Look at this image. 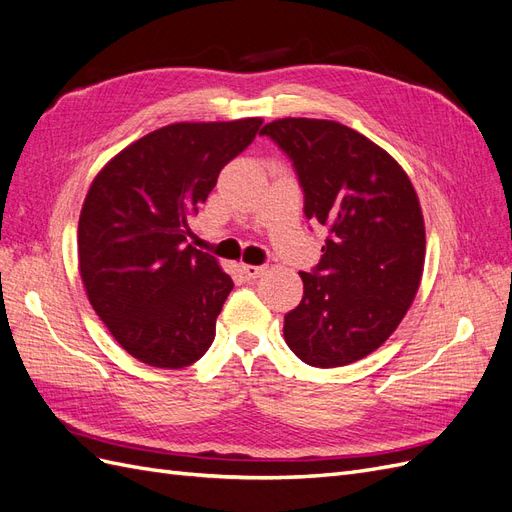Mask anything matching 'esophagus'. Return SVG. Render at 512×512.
Masks as SVG:
<instances>
[{
  "label": "esophagus",
  "instance_id": "1",
  "mask_svg": "<svg viewBox=\"0 0 512 512\" xmlns=\"http://www.w3.org/2000/svg\"><path fill=\"white\" fill-rule=\"evenodd\" d=\"M241 271H243L247 280H256V277H260L262 273L267 271V265H243Z\"/></svg>",
  "mask_w": 512,
  "mask_h": 512
}]
</instances>
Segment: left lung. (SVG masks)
Returning a JSON list of instances; mask_svg holds the SVG:
<instances>
[{
	"instance_id": "left-lung-1",
	"label": "left lung",
	"mask_w": 512,
	"mask_h": 512,
	"mask_svg": "<svg viewBox=\"0 0 512 512\" xmlns=\"http://www.w3.org/2000/svg\"><path fill=\"white\" fill-rule=\"evenodd\" d=\"M297 173L307 220L327 226L284 339L312 367H342L380 348L421 284L425 224L408 175L348 126L288 117L260 130Z\"/></svg>"
}]
</instances>
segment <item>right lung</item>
<instances>
[{"instance_id":"right-lung-1","label":"right lung","mask_w":512,"mask_h":512,"mask_svg":"<svg viewBox=\"0 0 512 512\" xmlns=\"http://www.w3.org/2000/svg\"><path fill=\"white\" fill-rule=\"evenodd\" d=\"M260 123H173L117 153L91 183L79 269L91 307L134 359L181 369L213 344L215 318L235 284L188 243V222Z\"/></svg>"}]
</instances>
